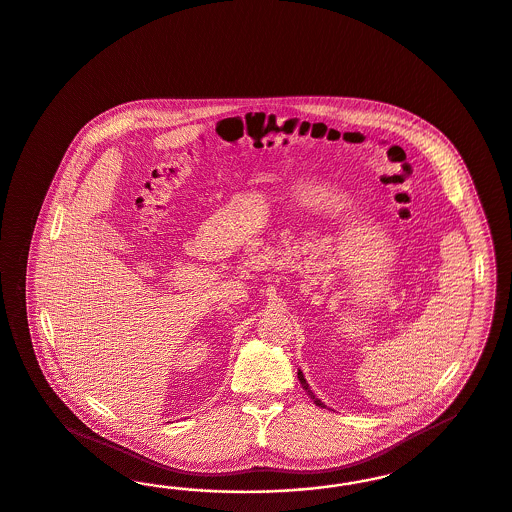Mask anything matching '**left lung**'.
<instances>
[{"label":"left lung","instance_id":"obj_1","mask_svg":"<svg viewBox=\"0 0 512 512\" xmlns=\"http://www.w3.org/2000/svg\"><path fill=\"white\" fill-rule=\"evenodd\" d=\"M297 377H299V381H301V387L307 390L308 396H310V398L314 400V404H316V406H320V408H326V406L322 404V400H318V398L314 396V392H312V390H310V387H308L307 379H305V375H303V371H301V369L297 371Z\"/></svg>","mask_w":512,"mask_h":512}]
</instances>
